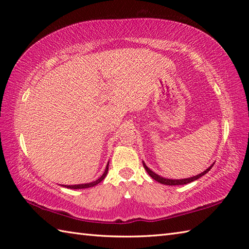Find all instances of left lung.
Listing matches in <instances>:
<instances>
[{
	"label": "left lung",
	"instance_id": "1",
	"mask_svg": "<svg viewBox=\"0 0 249 249\" xmlns=\"http://www.w3.org/2000/svg\"><path fill=\"white\" fill-rule=\"evenodd\" d=\"M143 167H144V169L146 170V172L150 174L152 178H154L155 181L160 182V183H161V184L169 185V186H170V185H184V184H188V183H190V182H194V181H196V179H198L199 178L203 177L205 173H208V172L211 170V168L213 167V165L211 166L210 168L206 169V170H205V171H203L202 173L198 174V176L193 177V178H183V179H170V178H161V177L158 176V174H156L155 172H153L152 170H150V169L145 166V163H144V162H143Z\"/></svg>",
	"mask_w": 249,
	"mask_h": 249
}]
</instances>
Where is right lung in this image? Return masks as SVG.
Returning a JSON list of instances; mask_svg holds the SVG:
<instances>
[{
  "instance_id": "add662e5",
  "label": "right lung",
  "mask_w": 249,
  "mask_h": 249,
  "mask_svg": "<svg viewBox=\"0 0 249 249\" xmlns=\"http://www.w3.org/2000/svg\"><path fill=\"white\" fill-rule=\"evenodd\" d=\"M108 167H109V162H108L107 167H106V170H105V172H104L103 176L100 177L98 179H96V181H95V182H92V183H88V184H81V185H68V186H65V187H67V188H72V189H81V188H89V187H93V186H95V185H97L98 183L102 182L103 179L105 178V177L107 176V173H108ZM63 186H64V185H63Z\"/></svg>"
}]
</instances>
